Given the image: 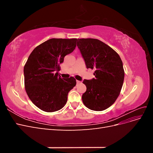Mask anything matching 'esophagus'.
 <instances>
[{"instance_id": "1", "label": "esophagus", "mask_w": 153, "mask_h": 153, "mask_svg": "<svg viewBox=\"0 0 153 153\" xmlns=\"http://www.w3.org/2000/svg\"><path fill=\"white\" fill-rule=\"evenodd\" d=\"M76 83H77V84H80L81 82L79 81V80H76Z\"/></svg>"}]
</instances>
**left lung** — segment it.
Segmentation results:
<instances>
[{
	"label": "left lung",
	"instance_id": "8db88e82",
	"mask_svg": "<svg viewBox=\"0 0 153 153\" xmlns=\"http://www.w3.org/2000/svg\"><path fill=\"white\" fill-rule=\"evenodd\" d=\"M77 47L87 68L95 70V78L83 82L87 87L83 103L90 110H104L114 103L122 89L123 62L115 50L99 39H78Z\"/></svg>",
	"mask_w": 153,
	"mask_h": 153
}]
</instances>
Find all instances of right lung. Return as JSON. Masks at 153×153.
<instances>
[{"label": "right lung", "instance_id": "right-lung-1", "mask_svg": "<svg viewBox=\"0 0 153 153\" xmlns=\"http://www.w3.org/2000/svg\"><path fill=\"white\" fill-rule=\"evenodd\" d=\"M77 39L52 38L36 47L24 66L25 88L37 107L47 112L66 105L68 92L76 85L75 78L59 75L60 64L76 47Z\"/></svg>", "mask_w": 153, "mask_h": 153}]
</instances>
